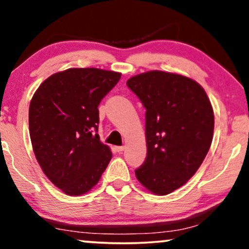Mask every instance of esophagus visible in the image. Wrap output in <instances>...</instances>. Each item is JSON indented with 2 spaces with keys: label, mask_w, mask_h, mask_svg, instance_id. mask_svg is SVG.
I'll list each match as a JSON object with an SVG mask.
<instances>
[{
  "label": "esophagus",
  "mask_w": 249,
  "mask_h": 249,
  "mask_svg": "<svg viewBox=\"0 0 249 249\" xmlns=\"http://www.w3.org/2000/svg\"><path fill=\"white\" fill-rule=\"evenodd\" d=\"M124 146H116L115 150L117 151V152H122V151H124Z\"/></svg>",
  "instance_id": "1"
}]
</instances>
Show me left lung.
Returning a JSON list of instances; mask_svg holds the SVG:
<instances>
[{"mask_svg": "<svg viewBox=\"0 0 249 249\" xmlns=\"http://www.w3.org/2000/svg\"><path fill=\"white\" fill-rule=\"evenodd\" d=\"M126 84L146 108L147 156L136 177L150 192L166 196L204 161L213 139L212 104L199 83L179 73L147 71Z\"/></svg>", "mask_w": 249, "mask_h": 249, "instance_id": "obj_1", "label": "left lung"}]
</instances>
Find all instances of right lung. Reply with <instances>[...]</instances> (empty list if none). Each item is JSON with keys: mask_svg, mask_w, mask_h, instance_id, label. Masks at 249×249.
I'll return each mask as SVG.
<instances>
[{"mask_svg": "<svg viewBox=\"0 0 249 249\" xmlns=\"http://www.w3.org/2000/svg\"><path fill=\"white\" fill-rule=\"evenodd\" d=\"M122 73L71 68L39 85L29 107V133L45 176L68 196L88 193L112 158L99 141V103Z\"/></svg>", "mask_w": 249, "mask_h": 249, "instance_id": "right-lung-1", "label": "right lung"}]
</instances>
